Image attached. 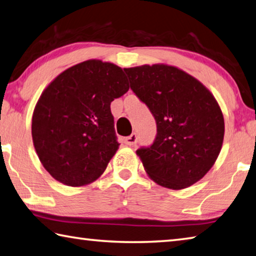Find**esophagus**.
<instances>
[{
    "label": "esophagus",
    "mask_w": 256,
    "mask_h": 256,
    "mask_svg": "<svg viewBox=\"0 0 256 256\" xmlns=\"http://www.w3.org/2000/svg\"><path fill=\"white\" fill-rule=\"evenodd\" d=\"M124 142H125V144H126V146H136V142H138V136H136V133H132L130 136L125 138Z\"/></svg>",
    "instance_id": "obj_1"
}]
</instances>
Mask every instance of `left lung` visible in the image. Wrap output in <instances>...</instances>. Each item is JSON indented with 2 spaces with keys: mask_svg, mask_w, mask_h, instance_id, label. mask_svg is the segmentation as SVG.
Wrapping results in <instances>:
<instances>
[{
  "mask_svg": "<svg viewBox=\"0 0 256 256\" xmlns=\"http://www.w3.org/2000/svg\"><path fill=\"white\" fill-rule=\"evenodd\" d=\"M124 72L156 122L154 141L136 150L146 174L162 187H190L210 170L222 146L224 118L215 97L174 66L143 64Z\"/></svg>",
  "mask_w": 256,
  "mask_h": 256,
  "instance_id": "obj_1",
  "label": "left lung"
}]
</instances>
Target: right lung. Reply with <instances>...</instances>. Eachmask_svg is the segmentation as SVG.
<instances>
[{
  "instance_id": "right-lung-1",
  "label": "right lung",
  "mask_w": 256,
  "mask_h": 256,
  "mask_svg": "<svg viewBox=\"0 0 256 256\" xmlns=\"http://www.w3.org/2000/svg\"><path fill=\"white\" fill-rule=\"evenodd\" d=\"M128 88L122 68L96 59L50 82L32 116V140L51 176L72 187L100 178L120 146L110 103Z\"/></svg>"
}]
</instances>
